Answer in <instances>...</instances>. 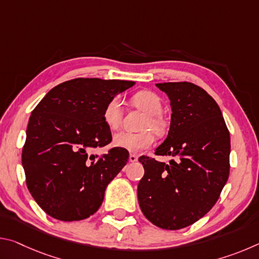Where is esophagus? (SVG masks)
<instances>
[{"instance_id":"esophagus-1","label":"esophagus","mask_w":259,"mask_h":259,"mask_svg":"<svg viewBox=\"0 0 259 259\" xmlns=\"http://www.w3.org/2000/svg\"><path fill=\"white\" fill-rule=\"evenodd\" d=\"M137 160H138V156L136 154H130L129 155V161L130 162H136Z\"/></svg>"}]
</instances>
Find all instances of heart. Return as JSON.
Segmentation results:
<instances>
[{"mask_svg":"<svg viewBox=\"0 0 259 259\" xmlns=\"http://www.w3.org/2000/svg\"><path fill=\"white\" fill-rule=\"evenodd\" d=\"M131 103L136 108L146 114L140 124V129L144 131L137 134H117L114 136L113 145L126 152L137 153L153 145L155 138L151 133L152 131L156 135L163 134L164 123L159 115L162 111V100L153 91L142 90L131 97ZM103 120L111 130L120 128L122 122V104L119 98L114 97L106 104L103 112Z\"/></svg>","mask_w":259,"mask_h":259,"instance_id":"heart-1","label":"heart"}]
</instances>
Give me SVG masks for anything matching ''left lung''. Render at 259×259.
I'll use <instances>...</instances> for the list:
<instances>
[{
	"label": "left lung",
	"mask_w": 259,
	"mask_h": 259,
	"mask_svg": "<svg viewBox=\"0 0 259 259\" xmlns=\"http://www.w3.org/2000/svg\"><path fill=\"white\" fill-rule=\"evenodd\" d=\"M168 95L171 122L155 155H171L169 164L139 157L145 170L138 202L152 224L181 230L202 218L229 179L231 138L221 108L202 88L191 82L157 83Z\"/></svg>",
	"instance_id": "left-lung-1"
}]
</instances>
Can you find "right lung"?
<instances>
[{
  "mask_svg": "<svg viewBox=\"0 0 259 259\" xmlns=\"http://www.w3.org/2000/svg\"><path fill=\"white\" fill-rule=\"evenodd\" d=\"M133 81L74 78L48 93L29 117L21 162L26 185L36 203L58 221H82L103 203L105 190L129 160L113 147L103 112Z\"/></svg>",
  "mask_w": 259,
  "mask_h": 259,
  "instance_id": "right-lung-1",
  "label": "right lung"
}]
</instances>
